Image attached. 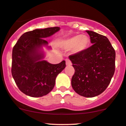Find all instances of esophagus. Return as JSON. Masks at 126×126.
Segmentation results:
<instances>
[{
  "mask_svg": "<svg viewBox=\"0 0 126 126\" xmlns=\"http://www.w3.org/2000/svg\"><path fill=\"white\" fill-rule=\"evenodd\" d=\"M66 64L67 66H70L72 64V63L69 59H66Z\"/></svg>",
  "mask_w": 126,
  "mask_h": 126,
  "instance_id": "obj_1",
  "label": "esophagus"
}]
</instances>
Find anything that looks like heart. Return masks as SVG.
Segmentation results:
<instances>
[{"label":"heart","mask_w":126,"mask_h":126,"mask_svg":"<svg viewBox=\"0 0 126 126\" xmlns=\"http://www.w3.org/2000/svg\"><path fill=\"white\" fill-rule=\"evenodd\" d=\"M63 47L67 49L73 48L75 53H79L85 50L90 44V38L87 35L78 34L73 36L62 42Z\"/></svg>","instance_id":"obj_1"}]
</instances>
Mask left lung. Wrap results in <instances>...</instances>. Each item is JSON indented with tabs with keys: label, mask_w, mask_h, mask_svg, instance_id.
I'll return each instance as SVG.
<instances>
[{
	"label": "left lung",
	"mask_w": 126,
	"mask_h": 126,
	"mask_svg": "<svg viewBox=\"0 0 126 126\" xmlns=\"http://www.w3.org/2000/svg\"><path fill=\"white\" fill-rule=\"evenodd\" d=\"M92 46L69 56L74 67L71 85L85 97L98 95L106 90L115 71L116 53L106 36L86 31Z\"/></svg>",
	"instance_id": "8db88e82"
}]
</instances>
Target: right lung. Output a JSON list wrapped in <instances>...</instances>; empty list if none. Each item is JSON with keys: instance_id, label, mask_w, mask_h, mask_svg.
Here are the masks:
<instances>
[{"instance_id": "add662e5", "label": "right lung", "mask_w": 126, "mask_h": 126, "mask_svg": "<svg viewBox=\"0 0 126 126\" xmlns=\"http://www.w3.org/2000/svg\"><path fill=\"white\" fill-rule=\"evenodd\" d=\"M60 30L59 27L37 29L23 34L13 48L12 74L19 90L26 95H46L55 84L57 75L66 66L65 61L53 64L46 60L41 51L44 39Z\"/></svg>"}]
</instances>
